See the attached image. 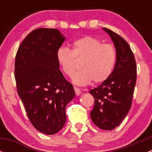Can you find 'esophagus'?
Segmentation results:
<instances>
[{
	"label": "esophagus",
	"instance_id": "obj_1",
	"mask_svg": "<svg viewBox=\"0 0 152 152\" xmlns=\"http://www.w3.org/2000/svg\"><path fill=\"white\" fill-rule=\"evenodd\" d=\"M73 88H74L75 93H76V96H79V95H80L81 93H82V91H81V90H79V89L78 88V87H73Z\"/></svg>",
	"mask_w": 152,
	"mask_h": 152
}]
</instances>
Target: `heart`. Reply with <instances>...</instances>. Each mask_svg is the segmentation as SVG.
I'll return each instance as SVG.
<instances>
[{
	"instance_id": "b5f03b06",
	"label": "heart",
	"mask_w": 152,
	"mask_h": 152,
	"mask_svg": "<svg viewBox=\"0 0 152 152\" xmlns=\"http://www.w3.org/2000/svg\"><path fill=\"white\" fill-rule=\"evenodd\" d=\"M56 61L62 71L71 76L81 62L82 69L72 76V81L83 86L93 81L94 85L105 82L110 76L116 62V51L110 44L85 36L73 42L72 50L61 47L56 51Z\"/></svg>"
}]
</instances>
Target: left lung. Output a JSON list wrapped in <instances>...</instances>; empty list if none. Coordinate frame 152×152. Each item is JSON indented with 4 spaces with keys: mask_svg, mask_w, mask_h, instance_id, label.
<instances>
[{
    "mask_svg": "<svg viewBox=\"0 0 152 152\" xmlns=\"http://www.w3.org/2000/svg\"><path fill=\"white\" fill-rule=\"evenodd\" d=\"M113 40L116 62L110 77L96 88L90 90L94 107L90 117L95 125L112 130L120 125L130 110L137 79L134 54L126 41L108 28H103Z\"/></svg>",
    "mask_w": 152,
    "mask_h": 152,
    "instance_id": "1",
    "label": "left lung"
}]
</instances>
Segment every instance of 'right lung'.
Instances as JSON below:
<instances>
[{
	"label": "right lung",
	"instance_id": "1",
	"mask_svg": "<svg viewBox=\"0 0 152 152\" xmlns=\"http://www.w3.org/2000/svg\"><path fill=\"white\" fill-rule=\"evenodd\" d=\"M65 37L56 28L32 31L18 48L15 77L18 93L36 129L54 134L66 122L65 107L74 98L73 85L64 77L56 51Z\"/></svg>",
	"mask_w": 152,
	"mask_h": 152
}]
</instances>
